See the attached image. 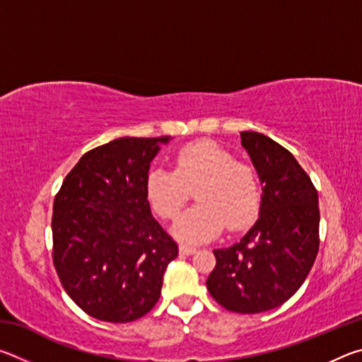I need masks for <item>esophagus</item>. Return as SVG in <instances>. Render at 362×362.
Instances as JSON below:
<instances>
[{
	"label": "esophagus",
	"instance_id": "esophagus-1",
	"mask_svg": "<svg viewBox=\"0 0 362 362\" xmlns=\"http://www.w3.org/2000/svg\"><path fill=\"white\" fill-rule=\"evenodd\" d=\"M179 250H180V254H183V255H192V254L196 252V247L189 246V244H180Z\"/></svg>",
	"mask_w": 362,
	"mask_h": 362
}]
</instances>
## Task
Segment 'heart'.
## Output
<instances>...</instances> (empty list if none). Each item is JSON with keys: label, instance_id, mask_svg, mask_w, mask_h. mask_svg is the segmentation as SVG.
Instances as JSON below:
<instances>
[{"label": "heart", "instance_id": "heart-1", "mask_svg": "<svg viewBox=\"0 0 362 362\" xmlns=\"http://www.w3.org/2000/svg\"><path fill=\"white\" fill-rule=\"evenodd\" d=\"M196 192V204L177 220L173 233L182 241L204 243L226 228L250 225L260 211L262 188L255 169L211 140L193 142L175 153L174 170L156 168L146 175L145 192L159 217L173 220Z\"/></svg>", "mask_w": 362, "mask_h": 362}]
</instances>
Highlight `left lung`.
<instances>
[{
    "instance_id": "1",
    "label": "left lung",
    "mask_w": 362,
    "mask_h": 362,
    "mask_svg": "<svg viewBox=\"0 0 362 362\" xmlns=\"http://www.w3.org/2000/svg\"><path fill=\"white\" fill-rule=\"evenodd\" d=\"M263 185L257 222L241 241L216 249L206 284L225 310L254 315L276 308L308 276L320 249L317 192L289 150L259 132H241Z\"/></svg>"
}]
</instances>
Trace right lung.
Wrapping results in <instances>:
<instances>
[{"mask_svg":"<svg viewBox=\"0 0 362 362\" xmlns=\"http://www.w3.org/2000/svg\"><path fill=\"white\" fill-rule=\"evenodd\" d=\"M169 140L121 137L84 153L54 199V267L70 298L95 320L145 316L179 255L145 192L150 163Z\"/></svg>","mask_w":362,"mask_h":362,"instance_id":"add662e5","label":"right lung"}]
</instances>
